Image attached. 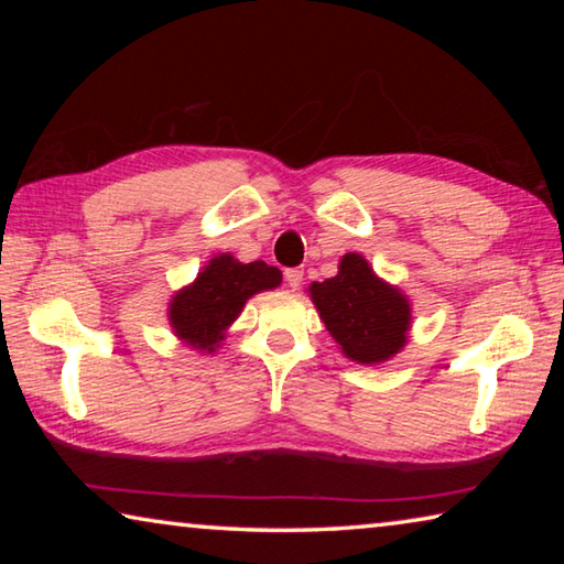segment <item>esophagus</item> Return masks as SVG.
<instances>
[{"label":"esophagus","instance_id":"obj_1","mask_svg":"<svg viewBox=\"0 0 564 564\" xmlns=\"http://www.w3.org/2000/svg\"><path fill=\"white\" fill-rule=\"evenodd\" d=\"M285 283H289L293 291H295V289H301V283H303V271H301V269H289V271H285Z\"/></svg>","mask_w":564,"mask_h":564}]
</instances>
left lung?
Wrapping results in <instances>:
<instances>
[{
	"label": "left lung",
	"instance_id": "left-lung-1",
	"mask_svg": "<svg viewBox=\"0 0 564 564\" xmlns=\"http://www.w3.org/2000/svg\"><path fill=\"white\" fill-rule=\"evenodd\" d=\"M308 295L348 360L380 366L408 346L413 305L398 285L380 279L366 256L343 253L338 273L313 281Z\"/></svg>",
	"mask_w": 564,
	"mask_h": 564
}]
</instances>
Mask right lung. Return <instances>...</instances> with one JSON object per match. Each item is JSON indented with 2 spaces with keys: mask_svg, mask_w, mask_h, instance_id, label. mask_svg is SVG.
<instances>
[{
  "mask_svg": "<svg viewBox=\"0 0 564 564\" xmlns=\"http://www.w3.org/2000/svg\"><path fill=\"white\" fill-rule=\"evenodd\" d=\"M283 281L275 265L241 263L231 253H218L196 279L171 295L166 316L174 336L198 352L221 348L228 328L241 316L246 301L261 291L279 289Z\"/></svg>",
  "mask_w": 564,
  "mask_h": 564,
  "instance_id": "right-lung-1",
  "label": "right lung"
}]
</instances>
